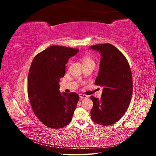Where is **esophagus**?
<instances>
[{
    "mask_svg": "<svg viewBox=\"0 0 156 156\" xmlns=\"http://www.w3.org/2000/svg\"><path fill=\"white\" fill-rule=\"evenodd\" d=\"M79 97L81 98V99H83V98H87L88 96L85 95V94H79Z\"/></svg>",
    "mask_w": 156,
    "mask_h": 156,
    "instance_id": "1",
    "label": "esophagus"
}]
</instances>
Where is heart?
I'll return each instance as SVG.
<instances>
[{
    "mask_svg": "<svg viewBox=\"0 0 156 156\" xmlns=\"http://www.w3.org/2000/svg\"><path fill=\"white\" fill-rule=\"evenodd\" d=\"M82 60H83V64H88V63L94 62V60H93L92 58L90 56L88 55H84L83 56Z\"/></svg>",
    "mask_w": 156,
    "mask_h": 156,
    "instance_id": "1",
    "label": "heart"
}]
</instances>
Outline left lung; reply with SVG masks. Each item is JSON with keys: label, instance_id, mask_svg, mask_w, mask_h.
Here are the masks:
<instances>
[{"label": "left lung", "instance_id": "left-lung-1", "mask_svg": "<svg viewBox=\"0 0 156 156\" xmlns=\"http://www.w3.org/2000/svg\"><path fill=\"white\" fill-rule=\"evenodd\" d=\"M101 53L100 70L95 81L103 87L100 100L91 96V119L96 123L109 126L119 121L128 108L133 92L131 69L125 56L110 44L89 48Z\"/></svg>", "mask_w": 156, "mask_h": 156}]
</instances>
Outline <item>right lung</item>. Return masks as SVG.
I'll use <instances>...</instances> for the list:
<instances>
[{"label":"right lung","mask_w":156,"mask_h":156,"mask_svg":"<svg viewBox=\"0 0 156 156\" xmlns=\"http://www.w3.org/2000/svg\"><path fill=\"white\" fill-rule=\"evenodd\" d=\"M78 49L53 45L36 55L28 76V96L35 115L46 126L60 129L72 119L79 101L77 93L61 94L59 81L66 64Z\"/></svg>","instance_id":"1"}]
</instances>
